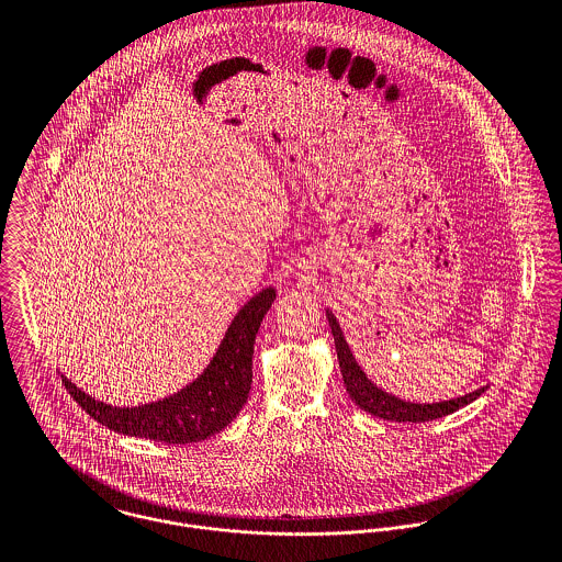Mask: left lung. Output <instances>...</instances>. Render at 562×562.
<instances>
[{"label":"left lung","mask_w":562,"mask_h":562,"mask_svg":"<svg viewBox=\"0 0 562 562\" xmlns=\"http://www.w3.org/2000/svg\"><path fill=\"white\" fill-rule=\"evenodd\" d=\"M324 312H326V321H328L333 339H335V352H337L341 379H344V385H346V392H348L350 401L355 402L359 408H363V411H368V413H372L381 419H387V422H430V419L450 415V413L468 406L470 402L476 401L479 396L486 392V385H482V387L465 394V396L450 398V401L430 402V404L428 402L419 404V402L402 401L398 396L385 392L383 387H376L368 379L363 368L357 363L335 314L328 307Z\"/></svg>","instance_id":"1"}]
</instances>
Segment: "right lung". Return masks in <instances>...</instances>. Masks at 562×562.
<instances>
[{
	"instance_id": "obj_1",
	"label": "right lung",
	"mask_w": 562,
	"mask_h": 562,
	"mask_svg": "<svg viewBox=\"0 0 562 562\" xmlns=\"http://www.w3.org/2000/svg\"><path fill=\"white\" fill-rule=\"evenodd\" d=\"M274 299V285L248 299L229 322L205 370L186 387L160 401L116 406L81 392L65 374H60L63 383L92 419L114 432L175 446L210 439L234 422L248 398L255 337Z\"/></svg>"
}]
</instances>
